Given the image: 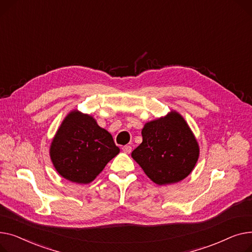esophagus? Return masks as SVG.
I'll return each instance as SVG.
<instances>
[{
    "label": "esophagus",
    "mask_w": 252,
    "mask_h": 252,
    "mask_svg": "<svg viewBox=\"0 0 252 252\" xmlns=\"http://www.w3.org/2000/svg\"><path fill=\"white\" fill-rule=\"evenodd\" d=\"M122 151L125 153V154H130L131 151H132V147L130 145H125L122 147Z\"/></svg>",
    "instance_id": "1"
}]
</instances>
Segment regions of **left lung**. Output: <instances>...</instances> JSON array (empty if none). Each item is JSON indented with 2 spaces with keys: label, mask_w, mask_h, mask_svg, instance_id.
I'll return each mask as SVG.
<instances>
[{
  "label": "left lung",
  "mask_w": 252,
  "mask_h": 252,
  "mask_svg": "<svg viewBox=\"0 0 252 252\" xmlns=\"http://www.w3.org/2000/svg\"><path fill=\"white\" fill-rule=\"evenodd\" d=\"M141 135L142 142L131 157L154 183H178L193 171L199 145L181 114L172 110L145 123Z\"/></svg>",
  "instance_id": "obj_1"
}]
</instances>
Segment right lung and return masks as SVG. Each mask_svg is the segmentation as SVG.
<instances>
[{
	"mask_svg": "<svg viewBox=\"0 0 252 252\" xmlns=\"http://www.w3.org/2000/svg\"><path fill=\"white\" fill-rule=\"evenodd\" d=\"M119 153L111 133L99 127L92 115L78 110L64 118L50 145L58 174L77 184L93 182Z\"/></svg>",
	"mask_w": 252,
	"mask_h": 252,
	"instance_id": "right-lung-1",
	"label": "right lung"
}]
</instances>
